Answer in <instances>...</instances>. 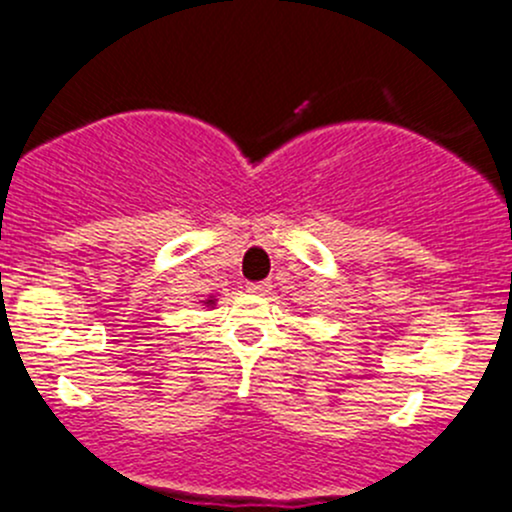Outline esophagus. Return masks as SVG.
Here are the masks:
<instances>
[{
	"label": "esophagus",
	"instance_id": "obj_1",
	"mask_svg": "<svg viewBox=\"0 0 512 512\" xmlns=\"http://www.w3.org/2000/svg\"><path fill=\"white\" fill-rule=\"evenodd\" d=\"M246 291L254 293V296H268V293H271V283H268V281L249 283V288H246Z\"/></svg>",
	"mask_w": 512,
	"mask_h": 512
}]
</instances>
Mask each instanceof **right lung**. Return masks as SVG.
I'll use <instances>...</instances> for the list:
<instances>
[{
    "mask_svg": "<svg viewBox=\"0 0 512 512\" xmlns=\"http://www.w3.org/2000/svg\"><path fill=\"white\" fill-rule=\"evenodd\" d=\"M216 301H219V298L209 296V298H206V301H201V303H204V306H216Z\"/></svg>",
    "mask_w": 512,
    "mask_h": 512,
    "instance_id": "obj_1",
    "label": "right lung"
}]
</instances>
